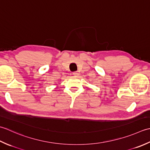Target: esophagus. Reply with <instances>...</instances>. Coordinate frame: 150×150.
Segmentation results:
<instances>
[{
	"label": "esophagus",
	"mask_w": 150,
	"mask_h": 150,
	"mask_svg": "<svg viewBox=\"0 0 150 150\" xmlns=\"http://www.w3.org/2000/svg\"><path fill=\"white\" fill-rule=\"evenodd\" d=\"M73 75L75 76H78L79 75V73L78 72H73Z\"/></svg>",
	"instance_id": "1"
}]
</instances>
